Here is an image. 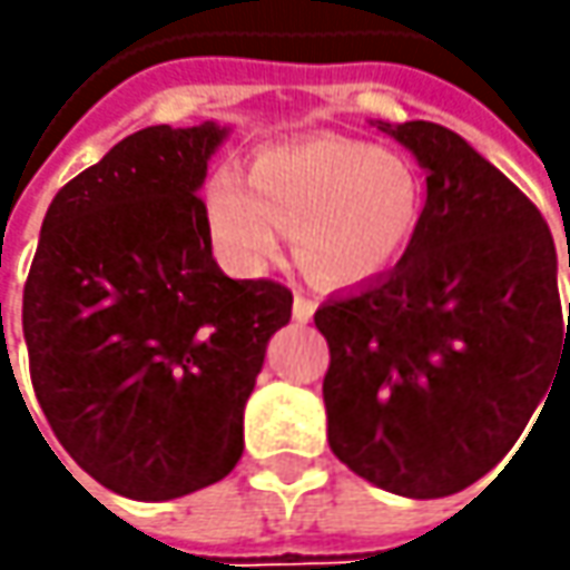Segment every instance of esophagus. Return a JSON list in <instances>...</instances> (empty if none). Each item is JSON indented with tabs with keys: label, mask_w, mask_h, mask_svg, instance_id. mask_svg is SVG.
Here are the masks:
<instances>
[{
	"label": "esophagus",
	"mask_w": 570,
	"mask_h": 570,
	"mask_svg": "<svg viewBox=\"0 0 570 570\" xmlns=\"http://www.w3.org/2000/svg\"><path fill=\"white\" fill-rule=\"evenodd\" d=\"M292 314H295L297 323H307V320L314 317V301H311V297H304V295H295Z\"/></svg>",
	"instance_id": "obj_1"
}]
</instances>
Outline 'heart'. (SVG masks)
<instances>
[{
  "mask_svg": "<svg viewBox=\"0 0 570 570\" xmlns=\"http://www.w3.org/2000/svg\"><path fill=\"white\" fill-rule=\"evenodd\" d=\"M422 212V184L403 155L345 136L278 145L250 177L218 170L206 215L218 250L237 269H259L295 230L301 266L326 285L383 273L409 244Z\"/></svg>",
  "mask_w": 570,
  "mask_h": 570,
  "instance_id": "b5f03b06",
  "label": "heart"
}]
</instances>
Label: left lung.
<instances>
[{"label": "left lung", "mask_w": 570, "mask_h": 570, "mask_svg": "<svg viewBox=\"0 0 570 570\" xmlns=\"http://www.w3.org/2000/svg\"><path fill=\"white\" fill-rule=\"evenodd\" d=\"M374 126L415 155L428 196L403 259L314 314L326 434L371 485L444 498L494 470L552 383H570V311L564 326L552 230L498 167L448 126Z\"/></svg>", "instance_id": "obj_1"}]
</instances>
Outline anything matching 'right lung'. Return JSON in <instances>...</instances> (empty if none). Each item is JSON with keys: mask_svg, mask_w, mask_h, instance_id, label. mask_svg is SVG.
<instances>
[{"mask_svg": "<svg viewBox=\"0 0 570 570\" xmlns=\"http://www.w3.org/2000/svg\"><path fill=\"white\" fill-rule=\"evenodd\" d=\"M228 126H148L47 208L24 285L37 403L104 489L170 501L225 479L292 292L212 256L208 161Z\"/></svg>", "mask_w": 570, "mask_h": 570, "instance_id": "add662e5", "label": "right lung"}]
</instances>
